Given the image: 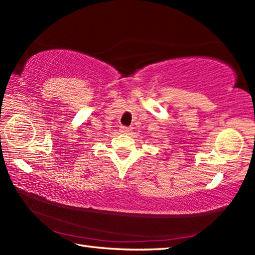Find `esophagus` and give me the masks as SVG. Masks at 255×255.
Masks as SVG:
<instances>
[{
  "label": "esophagus",
  "instance_id": "obj_1",
  "mask_svg": "<svg viewBox=\"0 0 255 255\" xmlns=\"http://www.w3.org/2000/svg\"><path fill=\"white\" fill-rule=\"evenodd\" d=\"M130 131H131V128L130 127H122V132L129 133Z\"/></svg>",
  "mask_w": 255,
  "mask_h": 255
}]
</instances>
